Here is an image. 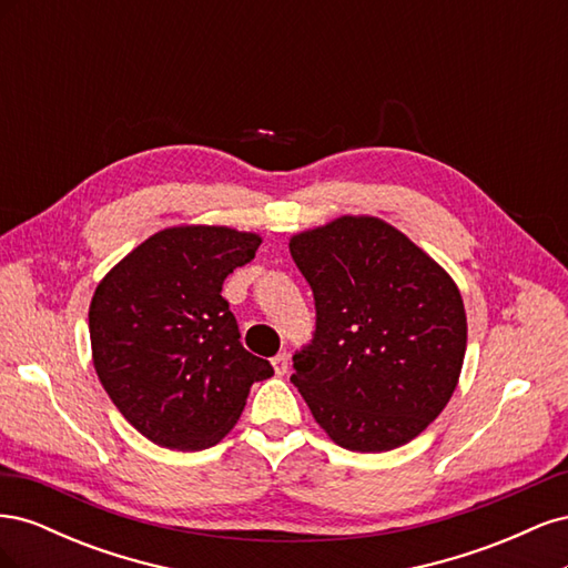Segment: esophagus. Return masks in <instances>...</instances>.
<instances>
[{"instance_id": "1", "label": "esophagus", "mask_w": 568, "mask_h": 568, "mask_svg": "<svg viewBox=\"0 0 568 568\" xmlns=\"http://www.w3.org/2000/svg\"><path fill=\"white\" fill-rule=\"evenodd\" d=\"M272 369H274V374H277V376H284L288 372V355L286 353L274 355L272 357Z\"/></svg>"}]
</instances>
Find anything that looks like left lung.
Here are the masks:
<instances>
[{"mask_svg":"<svg viewBox=\"0 0 568 568\" xmlns=\"http://www.w3.org/2000/svg\"><path fill=\"white\" fill-rule=\"evenodd\" d=\"M288 251L315 296V334L291 374L315 422L353 453L417 438L453 398L467 351L450 274L372 215L294 234Z\"/></svg>","mask_w":568,"mask_h":568,"instance_id":"obj_1","label":"left lung"}]
</instances>
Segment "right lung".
I'll list each match as a JSON object with an SVG mask.
<instances>
[{
  "mask_svg": "<svg viewBox=\"0 0 568 568\" xmlns=\"http://www.w3.org/2000/svg\"><path fill=\"white\" fill-rule=\"evenodd\" d=\"M263 239L217 225L161 230L99 282L90 303L101 386L136 432L170 450L213 448L272 365L242 346L222 282Z\"/></svg>",
  "mask_w": 568,
  "mask_h": 568,
  "instance_id": "add662e5",
  "label": "right lung"
}]
</instances>
